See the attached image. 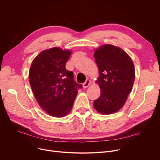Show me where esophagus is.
<instances>
[{
  "label": "esophagus",
  "mask_w": 160,
  "mask_h": 160,
  "mask_svg": "<svg viewBox=\"0 0 160 160\" xmlns=\"http://www.w3.org/2000/svg\"><path fill=\"white\" fill-rule=\"evenodd\" d=\"M90 83H91V81L89 80H86V81L83 83V88H88L89 85H90Z\"/></svg>",
  "instance_id": "1"
}]
</instances>
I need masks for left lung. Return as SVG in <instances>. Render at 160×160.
<instances>
[{"label": "left lung", "mask_w": 160, "mask_h": 160, "mask_svg": "<svg viewBox=\"0 0 160 160\" xmlns=\"http://www.w3.org/2000/svg\"><path fill=\"white\" fill-rule=\"evenodd\" d=\"M99 77L96 80L100 95L94 101L95 110L112 114L123 107L135 80V67L130 56L120 47L110 44L95 50Z\"/></svg>", "instance_id": "8db88e82"}]
</instances>
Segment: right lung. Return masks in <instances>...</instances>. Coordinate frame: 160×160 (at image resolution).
I'll list each match as a JSON object with an SVG mask.
<instances>
[{
    "label": "right lung",
    "instance_id": "obj_1",
    "mask_svg": "<svg viewBox=\"0 0 160 160\" xmlns=\"http://www.w3.org/2000/svg\"><path fill=\"white\" fill-rule=\"evenodd\" d=\"M71 54L70 50L56 47L44 50L33 59L30 68L28 79L36 101L54 117L71 112L78 88L82 87L74 81L73 72L65 69Z\"/></svg>",
    "mask_w": 160,
    "mask_h": 160
}]
</instances>
